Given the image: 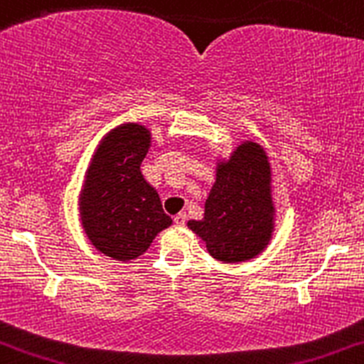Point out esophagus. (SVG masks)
<instances>
[{
  "label": "esophagus",
  "mask_w": 364,
  "mask_h": 364,
  "mask_svg": "<svg viewBox=\"0 0 364 364\" xmlns=\"http://www.w3.org/2000/svg\"><path fill=\"white\" fill-rule=\"evenodd\" d=\"M186 220H187L186 213H177V215L173 217V223L177 224V226H183V224H186Z\"/></svg>",
  "instance_id": "1"
}]
</instances>
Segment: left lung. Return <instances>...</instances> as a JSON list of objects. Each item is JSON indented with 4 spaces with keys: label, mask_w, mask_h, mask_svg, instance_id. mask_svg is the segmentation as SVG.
<instances>
[{
    "label": "left lung",
    "mask_w": 364,
    "mask_h": 364,
    "mask_svg": "<svg viewBox=\"0 0 364 364\" xmlns=\"http://www.w3.org/2000/svg\"><path fill=\"white\" fill-rule=\"evenodd\" d=\"M269 166L257 144L240 145L219 164L217 181L205 203V217L189 228L207 243L210 256L224 263L252 259L272 235Z\"/></svg>",
    "instance_id": "1"
}]
</instances>
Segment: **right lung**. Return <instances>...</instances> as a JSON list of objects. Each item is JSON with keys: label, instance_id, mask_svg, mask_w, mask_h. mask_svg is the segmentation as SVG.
I'll return each mask as SVG.
<instances>
[{"label": "right lung", "instance_id": "right-lung-1", "mask_svg": "<svg viewBox=\"0 0 364 364\" xmlns=\"http://www.w3.org/2000/svg\"><path fill=\"white\" fill-rule=\"evenodd\" d=\"M149 144L145 127L122 124L105 136L89 166L80 196L82 223L92 245L114 259L141 256L171 224L159 194L140 171Z\"/></svg>", "mask_w": 364, "mask_h": 364}]
</instances>
